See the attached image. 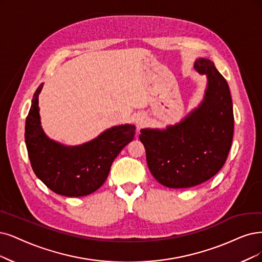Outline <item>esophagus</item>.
I'll use <instances>...</instances> for the list:
<instances>
[{
  "instance_id": "obj_1",
  "label": "esophagus",
  "mask_w": 262,
  "mask_h": 262,
  "mask_svg": "<svg viewBox=\"0 0 262 262\" xmlns=\"http://www.w3.org/2000/svg\"><path fill=\"white\" fill-rule=\"evenodd\" d=\"M135 122H136L137 126H140V125H142L144 123V118H143L142 115H139V116H137L136 120H135Z\"/></svg>"
}]
</instances>
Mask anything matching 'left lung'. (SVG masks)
I'll list each match as a JSON object with an SVG mask.
<instances>
[{
    "mask_svg": "<svg viewBox=\"0 0 262 262\" xmlns=\"http://www.w3.org/2000/svg\"><path fill=\"white\" fill-rule=\"evenodd\" d=\"M194 70L207 79L196 108L179 123L142 128L139 135L152 176L167 188H191L214 177L226 163L233 138V104L227 81L206 58L195 60Z\"/></svg>",
    "mask_w": 262,
    "mask_h": 262,
    "instance_id": "8db88e82",
    "label": "left lung"
}]
</instances>
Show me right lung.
<instances>
[{"label": "right lung", "instance_id": "1", "mask_svg": "<svg viewBox=\"0 0 262 262\" xmlns=\"http://www.w3.org/2000/svg\"><path fill=\"white\" fill-rule=\"evenodd\" d=\"M37 87L29 110L25 140L36 177L57 194L85 196L98 190L108 178L114 159L135 136V125L124 124L105 129L79 146H66L51 139L41 125Z\"/></svg>", "mask_w": 262, "mask_h": 262}]
</instances>
